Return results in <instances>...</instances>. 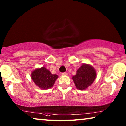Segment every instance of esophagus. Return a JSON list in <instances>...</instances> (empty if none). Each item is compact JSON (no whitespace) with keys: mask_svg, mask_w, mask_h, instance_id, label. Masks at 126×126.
<instances>
[{"mask_svg":"<svg viewBox=\"0 0 126 126\" xmlns=\"http://www.w3.org/2000/svg\"><path fill=\"white\" fill-rule=\"evenodd\" d=\"M61 75H65V76H66V75H68V73H67L66 72H63V73H61Z\"/></svg>","mask_w":126,"mask_h":126,"instance_id":"esophagus-1","label":"esophagus"}]
</instances>
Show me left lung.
Wrapping results in <instances>:
<instances>
[{
	"label": "left lung",
	"mask_w": 126,
	"mask_h": 126,
	"mask_svg": "<svg viewBox=\"0 0 126 126\" xmlns=\"http://www.w3.org/2000/svg\"><path fill=\"white\" fill-rule=\"evenodd\" d=\"M96 77L94 68L89 65L83 64L77 70L76 75L72 77V79L77 89L84 90L93 83Z\"/></svg>",
	"instance_id": "left-lung-1"
}]
</instances>
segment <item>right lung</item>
<instances>
[{
	"mask_svg": "<svg viewBox=\"0 0 126 126\" xmlns=\"http://www.w3.org/2000/svg\"><path fill=\"white\" fill-rule=\"evenodd\" d=\"M32 78L36 85L40 88L46 89L50 88L53 86L58 76L53 75L45 68L37 69L32 73Z\"/></svg>",
	"mask_w": 126,
	"mask_h": 126,
	"instance_id": "right-lung-1",
	"label": "right lung"
}]
</instances>
